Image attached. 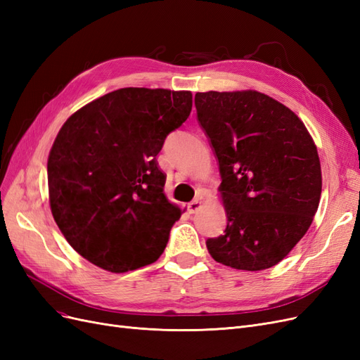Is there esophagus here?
I'll list each match as a JSON object with an SVG mask.
<instances>
[{
    "mask_svg": "<svg viewBox=\"0 0 360 360\" xmlns=\"http://www.w3.org/2000/svg\"><path fill=\"white\" fill-rule=\"evenodd\" d=\"M201 209V201L200 200H193L188 204V210L189 213H197Z\"/></svg>",
    "mask_w": 360,
    "mask_h": 360,
    "instance_id": "obj_1",
    "label": "esophagus"
}]
</instances>
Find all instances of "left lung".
I'll list each match as a JSON object with an SVG mask.
<instances>
[{"label":"left lung","instance_id":"obj_1","mask_svg":"<svg viewBox=\"0 0 360 360\" xmlns=\"http://www.w3.org/2000/svg\"><path fill=\"white\" fill-rule=\"evenodd\" d=\"M198 123L219 162L224 234L207 238L217 263L257 271L274 267L308 231L319 209L321 167L309 132L267 94H195Z\"/></svg>","mask_w":360,"mask_h":360}]
</instances>
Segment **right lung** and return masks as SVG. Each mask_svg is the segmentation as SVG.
Returning a JSON list of instances; mask_svg holds the SVG:
<instances>
[{"label":"right lung","mask_w":360,"mask_h":360,"mask_svg":"<svg viewBox=\"0 0 360 360\" xmlns=\"http://www.w3.org/2000/svg\"><path fill=\"white\" fill-rule=\"evenodd\" d=\"M191 91L120 89L68 118L48 158L49 204L69 245L112 274L155 263L181 210L156 156L186 122Z\"/></svg>","instance_id":"add662e5"}]
</instances>
